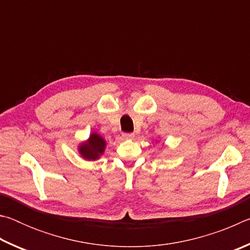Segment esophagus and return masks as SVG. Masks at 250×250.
I'll use <instances>...</instances> for the list:
<instances>
[{
	"instance_id": "34e87169",
	"label": "esophagus",
	"mask_w": 250,
	"mask_h": 250,
	"mask_svg": "<svg viewBox=\"0 0 250 250\" xmlns=\"http://www.w3.org/2000/svg\"><path fill=\"white\" fill-rule=\"evenodd\" d=\"M122 137H124L125 139H132L134 137L133 133H128V132H125L122 133Z\"/></svg>"
}]
</instances>
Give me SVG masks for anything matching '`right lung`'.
Instances as JSON below:
<instances>
[{"label": "right lung", "instance_id": "1", "mask_svg": "<svg viewBox=\"0 0 250 250\" xmlns=\"http://www.w3.org/2000/svg\"><path fill=\"white\" fill-rule=\"evenodd\" d=\"M105 141L97 133H91L87 142L79 146V153L86 160H97L104 153Z\"/></svg>", "mask_w": 250, "mask_h": 250}]
</instances>
